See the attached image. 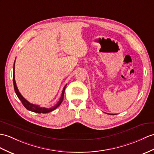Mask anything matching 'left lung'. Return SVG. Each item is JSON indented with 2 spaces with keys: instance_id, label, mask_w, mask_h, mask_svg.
Returning a JSON list of instances; mask_svg holds the SVG:
<instances>
[{
  "instance_id": "left-lung-1",
  "label": "left lung",
  "mask_w": 154,
  "mask_h": 154,
  "mask_svg": "<svg viewBox=\"0 0 154 154\" xmlns=\"http://www.w3.org/2000/svg\"><path fill=\"white\" fill-rule=\"evenodd\" d=\"M112 115H113V114H112Z\"/></svg>"
}]
</instances>
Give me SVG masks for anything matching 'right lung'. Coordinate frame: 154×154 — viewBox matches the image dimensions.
I'll return each mask as SVG.
<instances>
[{
    "label": "right lung",
    "instance_id": "right-lung-1",
    "mask_svg": "<svg viewBox=\"0 0 154 154\" xmlns=\"http://www.w3.org/2000/svg\"><path fill=\"white\" fill-rule=\"evenodd\" d=\"M15 61L14 63V72H13V83H14V90H15V92H16V95L17 96V97L21 100V102L23 104V105L25 107L26 109H27L28 110L30 111H32L34 112H36V113H48V112H52L53 110H54L55 109H56L60 104H61L62 101L63 100V98H64V93H65V88L66 85L65 86L64 88L63 89V91H62V94L61 97H60V99L57 102V103L54 105V106H52L50 108H44V107H40L39 105H36V104H31L30 103L29 101H27L26 100L24 97L21 95V93L19 91V90L17 89V87L16 85V80H15Z\"/></svg>",
    "mask_w": 154,
    "mask_h": 154
}]
</instances>
